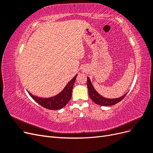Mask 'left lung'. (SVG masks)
<instances>
[{
	"label": "left lung",
	"mask_w": 153,
	"mask_h": 153,
	"mask_svg": "<svg viewBox=\"0 0 153 153\" xmlns=\"http://www.w3.org/2000/svg\"><path fill=\"white\" fill-rule=\"evenodd\" d=\"M87 88L88 91H89V95L91 99L96 104H98L101 106H111L116 104L120 102V101H121L126 95V94H125L123 96L120 97V98L115 99L105 98L104 97L100 95L98 92L95 91L93 86H92L91 84L89 77H87Z\"/></svg>",
	"instance_id": "left-lung-1"
}]
</instances>
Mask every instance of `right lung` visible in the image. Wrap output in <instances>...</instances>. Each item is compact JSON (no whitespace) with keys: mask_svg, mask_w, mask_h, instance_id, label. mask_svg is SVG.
Returning <instances> with one entry per match:
<instances>
[{"mask_svg":"<svg viewBox=\"0 0 153 153\" xmlns=\"http://www.w3.org/2000/svg\"><path fill=\"white\" fill-rule=\"evenodd\" d=\"M76 76L77 75H76L70 82H69L68 84L66 85L65 88H64L61 93H59L57 96L52 97V98H38V97L31 94L30 92H28L32 99L35 100L41 106H42L43 107L49 110L61 109L63 108L64 106H66V105L69 102V101L70 100L71 98L73 87L74 84H75Z\"/></svg>","mask_w":153,"mask_h":153,"instance_id":"obj_1","label":"right lung"}]
</instances>
